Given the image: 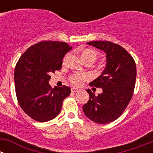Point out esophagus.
<instances>
[{
  "mask_svg": "<svg viewBox=\"0 0 153 153\" xmlns=\"http://www.w3.org/2000/svg\"><path fill=\"white\" fill-rule=\"evenodd\" d=\"M71 91H72V92H78V89H75V87H72L71 88Z\"/></svg>",
  "mask_w": 153,
  "mask_h": 153,
  "instance_id": "34e87169",
  "label": "esophagus"
}]
</instances>
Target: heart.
Masks as SVG:
<instances>
[{
    "instance_id": "b5f03b06",
    "label": "heart",
    "mask_w": 153,
    "mask_h": 153,
    "mask_svg": "<svg viewBox=\"0 0 153 153\" xmlns=\"http://www.w3.org/2000/svg\"><path fill=\"white\" fill-rule=\"evenodd\" d=\"M81 58L84 62L94 63L98 58V54L92 49H85L81 53ZM88 78L87 75L85 73H75L70 75L69 78L71 84L74 86H78L81 85L83 81H85Z\"/></svg>"
}]
</instances>
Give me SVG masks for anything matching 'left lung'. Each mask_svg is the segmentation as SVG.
<instances>
[{
  "mask_svg": "<svg viewBox=\"0 0 153 153\" xmlns=\"http://www.w3.org/2000/svg\"><path fill=\"white\" fill-rule=\"evenodd\" d=\"M86 44L106 53V64L101 75L89 86L102 88L95 95L86 89L89 99L83 111L91 121L100 124L116 120L129 104L135 85L136 65L132 57L121 46L109 41H89Z\"/></svg>",
  "mask_w": 153,
  "mask_h": 153,
  "instance_id": "1",
  "label": "left lung"
}]
</instances>
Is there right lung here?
Returning a JSON list of instances; mask_svg holds the SVG:
<instances>
[{"instance_id": "1", "label": "right lung", "mask_w": 153, "mask_h": 153, "mask_svg": "<svg viewBox=\"0 0 153 153\" xmlns=\"http://www.w3.org/2000/svg\"><path fill=\"white\" fill-rule=\"evenodd\" d=\"M70 49L65 42L42 41L31 46L18 60L14 72L17 99L32 119L46 122L61 112L71 89L64 85L52 89L49 75L61 69L63 58Z\"/></svg>"}]
</instances>
